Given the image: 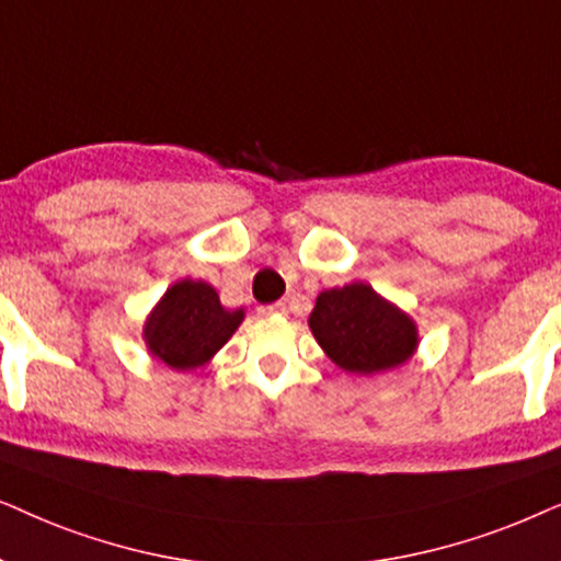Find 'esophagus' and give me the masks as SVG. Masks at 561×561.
Instances as JSON below:
<instances>
[{"instance_id": "34e87169", "label": "esophagus", "mask_w": 561, "mask_h": 561, "mask_svg": "<svg viewBox=\"0 0 561 561\" xmlns=\"http://www.w3.org/2000/svg\"><path fill=\"white\" fill-rule=\"evenodd\" d=\"M261 316H274V312H287V300H279L274 305H264V308H259Z\"/></svg>"}]
</instances>
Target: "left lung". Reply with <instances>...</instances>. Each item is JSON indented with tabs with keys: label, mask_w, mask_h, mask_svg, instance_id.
Returning a JSON list of instances; mask_svg holds the SVG:
<instances>
[{
	"label": "left lung",
	"mask_w": 561,
	"mask_h": 561,
	"mask_svg": "<svg viewBox=\"0 0 561 561\" xmlns=\"http://www.w3.org/2000/svg\"><path fill=\"white\" fill-rule=\"evenodd\" d=\"M310 328L325 354L354 375L398 367L417 346L413 320L362 282L320 293Z\"/></svg>",
	"instance_id": "1"
}]
</instances>
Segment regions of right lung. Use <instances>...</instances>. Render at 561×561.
Masks as SVG:
<instances>
[{"label": "right lung", "instance_id": "1", "mask_svg": "<svg viewBox=\"0 0 561 561\" xmlns=\"http://www.w3.org/2000/svg\"><path fill=\"white\" fill-rule=\"evenodd\" d=\"M243 310H226L207 282L182 279L167 289L146 323V343L171 369H197L226 343Z\"/></svg>", "mask_w": 561, "mask_h": 561}]
</instances>
